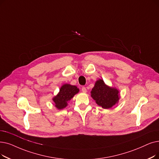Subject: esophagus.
<instances>
[{
	"label": "esophagus",
	"instance_id": "1",
	"mask_svg": "<svg viewBox=\"0 0 159 159\" xmlns=\"http://www.w3.org/2000/svg\"><path fill=\"white\" fill-rule=\"evenodd\" d=\"M82 92L86 93L87 92V89H86V88L85 87H82Z\"/></svg>",
	"mask_w": 159,
	"mask_h": 159
}]
</instances>
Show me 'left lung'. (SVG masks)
I'll return each instance as SVG.
<instances>
[{"mask_svg": "<svg viewBox=\"0 0 159 159\" xmlns=\"http://www.w3.org/2000/svg\"><path fill=\"white\" fill-rule=\"evenodd\" d=\"M91 97L102 108H111L118 104L120 98V92L116 88L107 85L101 79L95 82L91 91Z\"/></svg>", "mask_w": 159, "mask_h": 159, "instance_id": "8db88e82", "label": "left lung"}]
</instances>
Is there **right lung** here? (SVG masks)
Here are the masks:
<instances>
[{"label": "right lung", "mask_w": 159, "mask_h": 159, "mask_svg": "<svg viewBox=\"0 0 159 159\" xmlns=\"http://www.w3.org/2000/svg\"><path fill=\"white\" fill-rule=\"evenodd\" d=\"M79 92V89L77 86L70 84H63L61 86L58 94L52 98L54 107L58 110L66 108L68 105V102Z\"/></svg>", "instance_id": "add662e5"}]
</instances>
